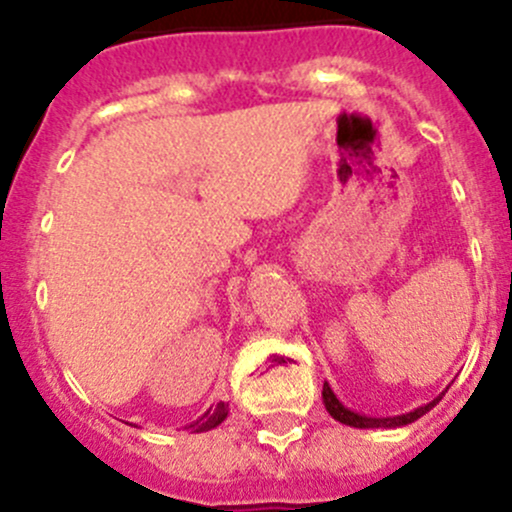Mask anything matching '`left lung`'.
I'll list each match as a JSON object with an SVG mask.
<instances>
[{"label": "left lung", "instance_id": "1", "mask_svg": "<svg viewBox=\"0 0 512 512\" xmlns=\"http://www.w3.org/2000/svg\"><path fill=\"white\" fill-rule=\"evenodd\" d=\"M442 396H445V393H440V396L432 398L430 403L415 408V411H411V413L391 415V418H372V415H359L355 411H350V408L342 406V403L338 401V396H335L333 389L328 386V381L323 384V403H325V408H328V413L333 415L335 420H340L342 425H350V428H364V430L367 428H401V425L413 423V420L423 418L430 408H435L437 403L442 401Z\"/></svg>", "mask_w": 512, "mask_h": 512}]
</instances>
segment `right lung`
<instances>
[{
  "mask_svg": "<svg viewBox=\"0 0 512 512\" xmlns=\"http://www.w3.org/2000/svg\"><path fill=\"white\" fill-rule=\"evenodd\" d=\"M226 415H228V406H226V403H216V406H211L209 411L201 415L199 420H194L192 425H187V430H192V432H206V430L216 428V425H221L223 420H226Z\"/></svg>",
  "mask_w": 512,
  "mask_h": 512,
  "instance_id": "right-lung-1",
  "label": "right lung"
}]
</instances>
